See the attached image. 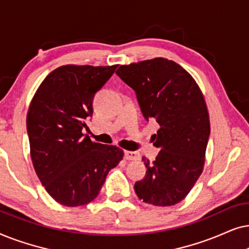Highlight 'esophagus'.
I'll return each mask as SVG.
<instances>
[{
    "mask_svg": "<svg viewBox=\"0 0 249 249\" xmlns=\"http://www.w3.org/2000/svg\"><path fill=\"white\" fill-rule=\"evenodd\" d=\"M138 154L136 152H129L125 151L124 152V159L128 160V161H135V160H138Z\"/></svg>",
    "mask_w": 249,
    "mask_h": 249,
    "instance_id": "1",
    "label": "esophagus"
}]
</instances>
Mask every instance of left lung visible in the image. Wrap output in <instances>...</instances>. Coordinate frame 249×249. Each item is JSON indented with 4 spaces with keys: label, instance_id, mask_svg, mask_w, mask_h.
<instances>
[{
    "label": "left lung",
    "instance_id": "left-lung-1",
    "mask_svg": "<svg viewBox=\"0 0 249 249\" xmlns=\"http://www.w3.org/2000/svg\"><path fill=\"white\" fill-rule=\"evenodd\" d=\"M115 73L135 90L146 120L160 125L152 136L159 155L153 163L142 158L147 171L135 192L152 205H176L204 168L211 129L202 91L182 67L163 57L120 66Z\"/></svg>",
    "mask_w": 249,
    "mask_h": 249
}]
</instances>
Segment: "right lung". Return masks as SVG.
<instances>
[{
    "mask_svg": "<svg viewBox=\"0 0 249 249\" xmlns=\"http://www.w3.org/2000/svg\"><path fill=\"white\" fill-rule=\"evenodd\" d=\"M117 66H63L34 95L27 114L30 156L40 182L57 203L74 207L100 194L108 171L124 158L113 145L83 134L93 115V98Z\"/></svg>",
    "mask_w": 249,
    "mask_h": 249,
    "instance_id": "add662e5",
    "label": "right lung"
}]
</instances>
